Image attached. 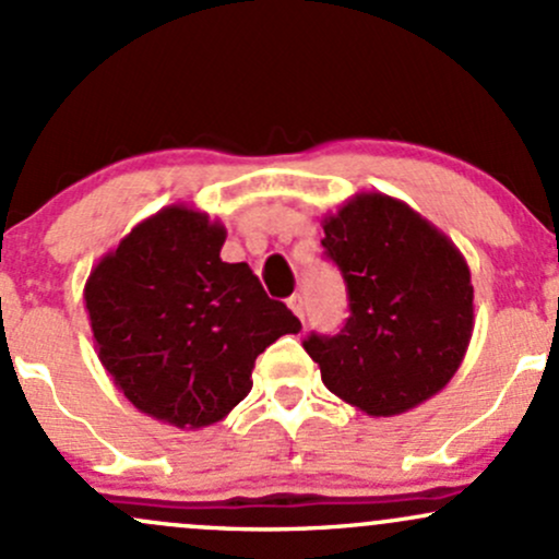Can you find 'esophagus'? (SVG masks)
Instances as JSON below:
<instances>
[{
  "label": "esophagus",
  "instance_id": "obj_1",
  "mask_svg": "<svg viewBox=\"0 0 559 559\" xmlns=\"http://www.w3.org/2000/svg\"><path fill=\"white\" fill-rule=\"evenodd\" d=\"M286 305H289V308H292V312H294V316H297V318H299V321H302V318H305V308H302V297H299V294H292V297H289V299H286Z\"/></svg>",
  "mask_w": 559,
  "mask_h": 559
}]
</instances>
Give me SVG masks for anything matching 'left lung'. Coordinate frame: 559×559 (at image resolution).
Here are the masks:
<instances>
[{
  "mask_svg": "<svg viewBox=\"0 0 559 559\" xmlns=\"http://www.w3.org/2000/svg\"><path fill=\"white\" fill-rule=\"evenodd\" d=\"M323 249L347 284L340 334L305 340L336 397L397 416L438 395L475 326L469 267L445 233L384 193H358L323 217Z\"/></svg>",
  "mask_w": 559,
  "mask_h": 559,
  "instance_id": "1",
  "label": "left lung"
}]
</instances>
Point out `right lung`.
<instances>
[{
	"label": "right lung",
	"instance_id": "obj_1",
	"mask_svg": "<svg viewBox=\"0 0 559 559\" xmlns=\"http://www.w3.org/2000/svg\"><path fill=\"white\" fill-rule=\"evenodd\" d=\"M225 225L186 204L138 223L84 286L97 358L143 414L180 429L225 419L251 369L302 323L247 262H223Z\"/></svg>",
	"mask_w": 559,
	"mask_h": 559
}]
</instances>
